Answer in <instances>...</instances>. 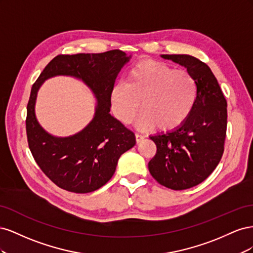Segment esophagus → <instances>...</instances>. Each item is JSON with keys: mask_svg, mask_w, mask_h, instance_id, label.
I'll return each instance as SVG.
<instances>
[{"mask_svg": "<svg viewBox=\"0 0 253 253\" xmlns=\"http://www.w3.org/2000/svg\"><path fill=\"white\" fill-rule=\"evenodd\" d=\"M135 138H136V142L139 143V142L144 138V137H143L142 135L138 134V133H136V134H135Z\"/></svg>", "mask_w": 253, "mask_h": 253, "instance_id": "esophagus-1", "label": "esophagus"}]
</instances>
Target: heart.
Wrapping results in <instances>:
<instances>
[{
    "mask_svg": "<svg viewBox=\"0 0 253 253\" xmlns=\"http://www.w3.org/2000/svg\"><path fill=\"white\" fill-rule=\"evenodd\" d=\"M197 84L186 72L155 60H142L111 93L113 111L122 124H131L141 105L136 126L170 132L186 122L197 100Z\"/></svg>",
    "mask_w": 253,
    "mask_h": 253,
    "instance_id": "obj_1",
    "label": "heart"
}]
</instances>
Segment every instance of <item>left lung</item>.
Wrapping results in <instances>:
<instances>
[{
	"label": "left lung",
	"instance_id": "obj_1",
	"mask_svg": "<svg viewBox=\"0 0 253 253\" xmlns=\"http://www.w3.org/2000/svg\"><path fill=\"white\" fill-rule=\"evenodd\" d=\"M187 68L197 84V100L189 118L171 132L150 138L156 154L149 171L160 185L185 190L203 182L214 171L224 153L227 101L210 67L189 55H162Z\"/></svg>",
	"mask_w": 253,
	"mask_h": 253
}]
</instances>
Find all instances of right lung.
<instances>
[{
  "instance_id": "1",
  "label": "right lung",
  "mask_w": 253,
  "mask_h": 253,
  "mask_svg": "<svg viewBox=\"0 0 253 253\" xmlns=\"http://www.w3.org/2000/svg\"><path fill=\"white\" fill-rule=\"evenodd\" d=\"M131 57L119 49L59 55L45 66L34 83L27 104L28 147L40 169L59 188L74 193L98 190L112 178L119 157L135 145L134 133L110 114L115 80ZM55 75L80 79L97 99L93 120L73 136L50 135L35 117L37 90L45 80Z\"/></svg>"
}]
</instances>
